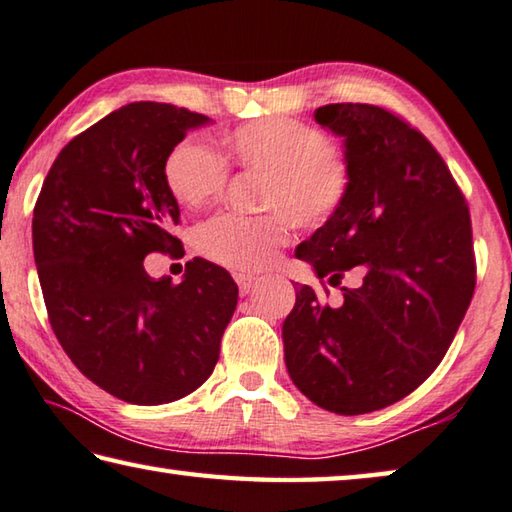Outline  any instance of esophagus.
I'll list each match as a JSON object with an SVG mask.
<instances>
[{"instance_id": "34e87169", "label": "esophagus", "mask_w": 512, "mask_h": 512, "mask_svg": "<svg viewBox=\"0 0 512 512\" xmlns=\"http://www.w3.org/2000/svg\"><path fill=\"white\" fill-rule=\"evenodd\" d=\"M234 280H237L239 291H241L243 296H246L248 291H253V287L257 285V278H255V275H248V273H237V275H234Z\"/></svg>"}]
</instances>
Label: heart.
I'll return each instance as SVG.
<instances>
[{
	"mask_svg": "<svg viewBox=\"0 0 512 512\" xmlns=\"http://www.w3.org/2000/svg\"><path fill=\"white\" fill-rule=\"evenodd\" d=\"M225 152L234 166L262 175L257 200L269 209L257 216L218 214L198 227L200 253L230 269H264L289 239V221L307 230L328 223L351 191L348 159L303 120H253L225 136ZM227 177L225 159L198 139L177 143L164 164L170 196L191 209L221 198Z\"/></svg>",
	"mask_w": 512,
	"mask_h": 512,
	"instance_id": "heart-1",
	"label": "heart"
}]
</instances>
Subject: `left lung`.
Listing matches in <instances>:
<instances>
[{"instance_id":"8db88e82","label":"left lung","mask_w":512,"mask_h":512,"mask_svg":"<svg viewBox=\"0 0 512 512\" xmlns=\"http://www.w3.org/2000/svg\"><path fill=\"white\" fill-rule=\"evenodd\" d=\"M314 120L344 139L351 191L296 248L316 278L339 285L335 307L296 289L282 323L285 362L307 399L337 415L387 408L442 362L474 296L465 198L424 134L373 104H326Z\"/></svg>"}]
</instances>
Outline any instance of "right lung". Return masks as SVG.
<instances>
[{"label":"right lung","instance_id":"obj_1","mask_svg":"<svg viewBox=\"0 0 512 512\" xmlns=\"http://www.w3.org/2000/svg\"><path fill=\"white\" fill-rule=\"evenodd\" d=\"M209 118L125 104L75 136L34 207V259L56 339L104 392L134 405L182 399L212 376L237 310L232 275L202 257L182 282L145 273L150 253L184 255L168 152Z\"/></svg>","mask_w":512,"mask_h":512}]
</instances>
